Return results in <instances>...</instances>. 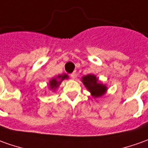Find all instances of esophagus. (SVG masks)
Returning a JSON list of instances; mask_svg holds the SVG:
<instances>
[{"label": "esophagus", "instance_id": "34e87169", "mask_svg": "<svg viewBox=\"0 0 148 148\" xmlns=\"http://www.w3.org/2000/svg\"><path fill=\"white\" fill-rule=\"evenodd\" d=\"M70 76L72 78H76V72H73L72 74H70Z\"/></svg>", "mask_w": 148, "mask_h": 148}]
</instances>
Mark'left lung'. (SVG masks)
<instances>
[{
  "instance_id": "left-lung-1",
  "label": "left lung",
  "mask_w": 148,
  "mask_h": 148,
  "mask_svg": "<svg viewBox=\"0 0 148 148\" xmlns=\"http://www.w3.org/2000/svg\"><path fill=\"white\" fill-rule=\"evenodd\" d=\"M82 82L84 83L85 87L91 91L93 97H99L103 95L106 91V87L102 83L98 82V79L95 75L88 74L82 78Z\"/></svg>"
}]
</instances>
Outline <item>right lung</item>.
I'll list each match as a JSON object with an SVG mask.
<instances>
[{"label":"right lung","mask_w":148,"mask_h":148,"mask_svg":"<svg viewBox=\"0 0 148 148\" xmlns=\"http://www.w3.org/2000/svg\"><path fill=\"white\" fill-rule=\"evenodd\" d=\"M68 78V76L66 75V74H63V75H59V76H57V78H58V80H57V78H53L50 82H49V87H51V89H53V90H55L56 88H57L59 85H60V83L63 80V79H65V78Z\"/></svg>","instance_id":"1"}]
</instances>
